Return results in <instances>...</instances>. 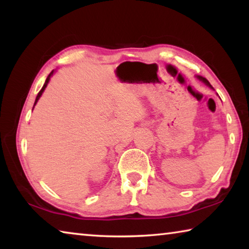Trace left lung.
Returning a JSON list of instances; mask_svg holds the SVG:
<instances>
[{"label": "left lung", "instance_id": "obj_1", "mask_svg": "<svg viewBox=\"0 0 249 249\" xmlns=\"http://www.w3.org/2000/svg\"><path fill=\"white\" fill-rule=\"evenodd\" d=\"M197 78H199L200 80H202V81H203L205 84H208V86L209 87H211V88H212V86H211V84H210V82L208 81V80H206L205 78H203V77H200V75H197ZM212 89H213V88H212Z\"/></svg>", "mask_w": 249, "mask_h": 249}]
</instances>
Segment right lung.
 Returning <instances> with one entry per match:
<instances>
[{
    "label": "right lung",
    "instance_id": "1",
    "mask_svg": "<svg viewBox=\"0 0 249 249\" xmlns=\"http://www.w3.org/2000/svg\"><path fill=\"white\" fill-rule=\"evenodd\" d=\"M53 71H52V72H50V73H49V75H48V77H47V79H46V81H45V84H44V87H43V88H41V90L39 91V93H38V94H37V96H36V101H35V104L37 103V101H38V100H39V98H40V95H41V94H43V92H44V90H45V88H46V87H47V84H48V82H49V79H50V75H52V74H53ZM35 104H34V105H35Z\"/></svg>",
    "mask_w": 249,
    "mask_h": 249
}]
</instances>
